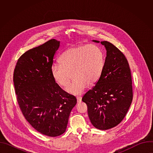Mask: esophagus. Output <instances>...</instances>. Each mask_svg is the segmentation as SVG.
I'll return each mask as SVG.
<instances>
[{
  "label": "esophagus",
  "instance_id": "esophagus-1",
  "mask_svg": "<svg viewBox=\"0 0 153 153\" xmlns=\"http://www.w3.org/2000/svg\"><path fill=\"white\" fill-rule=\"evenodd\" d=\"M77 102H78V103H80V102L82 101V97H81V96L77 97Z\"/></svg>",
  "mask_w": 153,
  "mask_h": 153
}]
</instances>
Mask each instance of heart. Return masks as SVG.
Returning a JSON list of instances; mask_svg holds the SVG:
<instances>
[{
    "label": "heart",
    "mask_w": 153,
    "mask_h": 153,
    "mask_svg": "<svg viewBox=\"0 0 153 153\" xmlns=\"http://www.w3.org/2000/svg\"><path fill=\"white\" fill-rule=\"evenodd\" d=\"M59 62L60 65L54 64L51 68L52 77L65 88L72 77L73 80L67 91L77 95L86 85L93 86L99 80L104 68L105 56L101 48L95 45H81L65 50L60 56Z\"/></svg>",
    "instance_id": "b5f03b06"
}]
</instances>
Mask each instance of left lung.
I'll use <instances>...</instances> for the list:
<instances>
[{"label":"left lung","instance_id":"8db88e82","mask_svg":"<svg viewBox=\"0 0 153 153\" xmlns=\"http://www.w3.org/2000/svg\"><path fill=\"white\" fill-rule=\"evenodd\" d=\"M100 43L106 50L104 68L96 85L85 94L82 100L88 107L93 125L106 130L122 121L131 104L133 95L131 70L125 55L111 43Z\"/></svg>","mask_w":153,"mask_h":153}]
</instances>
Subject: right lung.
Returning a JSON list of instances; mask_svg holds the SVG:
<instances>
[{"label":"right lung","instance_id":"1","mask_svg":"<svg viewBox=\"0 0 153 153\" xmlns=\"http://www.w3.org/2000/svg\"><path fill=\"white\" fill-rule=\"evenodd\" d=\"M60 42L51 39L18 59L13 74L17 100L26 120L38 132L56 137L66 131L76 98L63 91L51 74Z\"/></svg>","mask_w":153,"mask_h":153}]
</instances>
